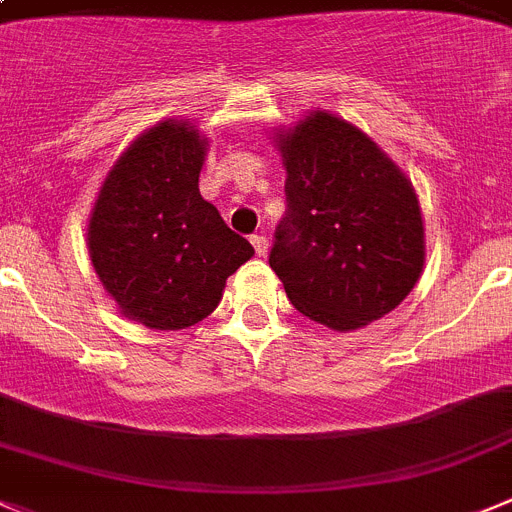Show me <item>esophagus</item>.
I'll use <instances>...</instances> for the list:
<instances>
[{
    "mask_svg": "<svg viewBox=\"0 0 512 512\" xmlns=\"http://www.w3.org/2000/svg\"><path fill=\"white\" fill-rule=\"evenodd\" d=\"M251 243H253V251H256V256H266L269 253V241H266V236H251Z\"/></svg>",
    "mask_w": 512,
    "mask_h": 512,
    "instance_id": "obj_1",
    "label": "esophagus"
}]
</instances>
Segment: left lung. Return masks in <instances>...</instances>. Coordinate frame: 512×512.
<instances>
[{
  "label": "left lung",
  "instance_id": "left-lung-1",
  "mask_svg": "<svg viewBox=\"0 0 512 512\" xmlns=\"http://www.w3.org/2000/svg\"><path fill=\"white\" fill-rule=\"evenodd\" d=\"M287 213L269 266L304 317L348 332L409 297L424 269L416 192L363 131L314 111L279 134Z\"/></svg>",
  "mask_w": 512,
  "mask_h": 512
}]
</instances>
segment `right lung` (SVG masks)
I'll use <instances>...</instances> for the list:
<instances>
[{"instance_id": "right-lung-1", "label": "right lung", "mask_w": 512, "mask_h": 512, "mask_svg": "<svg viewBox=\"0 0 512 512\" xmlns=\"http://www.w3.org/2000/svg\"><path fill=\"white\" fill-rule=\"evenodd\" d=\"M205 139L162 121L131 144L101 187L88 251L121 314L149 330H185L218 307L225 279L253 256L198 190Z\"/></svg>"}]
</instances>
